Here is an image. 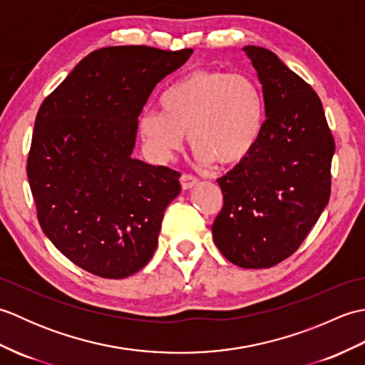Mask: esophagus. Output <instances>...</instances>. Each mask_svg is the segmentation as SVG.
<instances>
[{"label":"esophagus","instance_id":"obj_1","mask_svg":"<svg viewBox=\"0 0 365 365\" xmlns=\"http://www.w3.org/2000/svg\"><path fill=\"white\" fill-rule=\"evenodd\" d=\"M180 185L183 190H190L197 185V178L191 174H182L180 175Z\"/></svg>","mask_w":365,"mask_h":365}]
</instances>
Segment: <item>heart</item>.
<instances>
[{"label": "heart", "instance_id": "1", "mask_svg": "<svg viewBox=\"0 0 365 365\" xmlns=\"http://www.w3.org/2000/svg\"><path fill=\"white\" fill-rule=\"evenodd\" d=\"M161 110L144 111L138 130L155 158H173L185 135L204 163L238 166L251 157L265 125L259 84L243 73L197 68L161 96Z\"/></svg>", "mask_w": 365, "mask_h": 365}]
</instances>
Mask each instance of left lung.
Segmentation results:
<instances>
[{"mask_svg": "<svg viewBox=\"0 0 365 365\" xmlns=\"http://www.w3.org/2000/svg\"><path fill=\"white\" fill-rule=\"evenodd\" d=\"M243 51L267 119L251 157L218 178L224 205L212 234L234 265L269 268L298 250L327 207L336 144L317 92L273 51Z\"/></svg>", "mask_w": 365, "mask_h": 365, "instance_id": "8db88e82", "label": "left lung"}]
</instances>
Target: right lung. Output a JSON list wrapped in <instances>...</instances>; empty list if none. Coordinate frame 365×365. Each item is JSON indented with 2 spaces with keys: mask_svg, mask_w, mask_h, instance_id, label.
<instances>
[{
  "mask_svg": "<svg viewBox=\"0 0 365 365\" xmlns=\"http://www.w3.org/2000/svg\"><path fill=\"white\" fill-rule=\"evenodd\" d=\"M191 53L96 50L38 108L26 166L37 220L56 250L92 274L131 276L157 250L180 174L131 153L152 91Z\"/></svg>",
  "mask_w": 365,
  "mask_h": 365,
  "instance_id": "obj_1",
  "label": "right lung"
}]
</instances>
